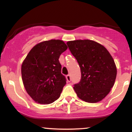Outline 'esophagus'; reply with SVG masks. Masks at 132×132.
I'll use <instances>...</instances> for the list:
<instances>
[{
  "label": "esophagus",
  "instance_id": "34e87169",
  "mask_svg": "<svg viewBox=\"0 0 132 132\" xmlns=\"http://www.w3.org/2000/svg\"><path fill=\"white\" fill-rule=\"evenodd\" d=\"M66 78H67V80L68 82H70V81L71 80V76H70V75H67V76H66Z\"/></svg>",
  "mask_w": 132,
  "mask_h": 132
}]
</instances>
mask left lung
<instances>
[{"label": "left lung", "instance_id": "8db88e82", "mask_svg": "<svg viewBox=\"0 0 132 132\" xmlns=\"http://www.w3.org/2000/svg\"><path fill=\"white\" fill-rule=\"evenodd\" d=\"M80 68V82L74 89L81 100L96 103L109 93L114 85L117 68L111 54L102 45L85 39L67 43Z\"/></svg>", "mask_w": 132, "mask_h": 132}]
</instances>
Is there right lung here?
<instances>
[{
	"instance_id": "add662e5",
	"label": "right lung",
	"mask_w": 132,
	"mask_h": 132,
	"mask_svg": "<svg viewBox=\"0 0 132 132\" xmlns=\"http://www.w3.org/2000/svg\"><path fill=\"white\" fill-rule=\"evenodd\" d=\"M67 49L63 41L51 39L34 47L23 61L21 76L31 98L40 104H50L60 97L66 78L61 73L59 58Z\"/></svg>"
}]
</instances>
